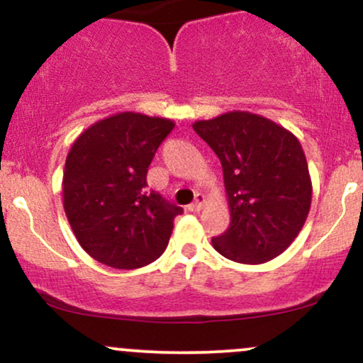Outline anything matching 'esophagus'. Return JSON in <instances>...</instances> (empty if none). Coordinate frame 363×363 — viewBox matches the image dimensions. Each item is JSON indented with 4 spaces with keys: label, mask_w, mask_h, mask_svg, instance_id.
<instances>
[{
    "label": "esophagus",
    "mask_w": 363,
    "mask_h": 363,
    "mask_svg": "<svg viewBox=\"0 0 363 363\" xmlns=\"http://www.w3.org/2000/svg\"><path fill=\"white\" fill-rule=\"evenodd\" d=\"M203 206H205V196L196 194V199L193 203H191L189 206H187V210H189V211H199V210H203Z\"/></svg>",
    "instance_id": "34e87169"
}]
</instances>
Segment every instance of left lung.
I'll return each instance as SVG.
<instances>
[{"mask_svg": "<svg viewBox=\"0 0 363 363\" xmlns=\"http://www.w3.org/2000/svg\"><path fill=\"white\" fill-rule=\"evenodd\" d=\"M193 129L220 158L230 227L211 244L227 259L262 264L297 239L312 201L301 141L259 114L230 111L194 121Z\"/></svg>", "mask_w": 363, "mask_h": 363, "instance_id": "8db88e82", "label": "left lung"}]
</instances>
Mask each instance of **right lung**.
Listing matches in <instances>:
<instances>
[{
  "mask_svg": "<svg viewBox=\"0 0 363 363\" xmlns=\"http://www.w3.org/2000/svg\"><path fill=\"white\" fill-rule=\"evenodd\" d=\"M172 119L118 112L74 140L62 172V206L89 256L118 269L147 266L167 247L182 213L147 189V172Z\"/></svg>",
  "mask_w": 363,
  "mask_h": 363,
  "instance_id": "1",
  "label": "right lung"
}]
</instances>
